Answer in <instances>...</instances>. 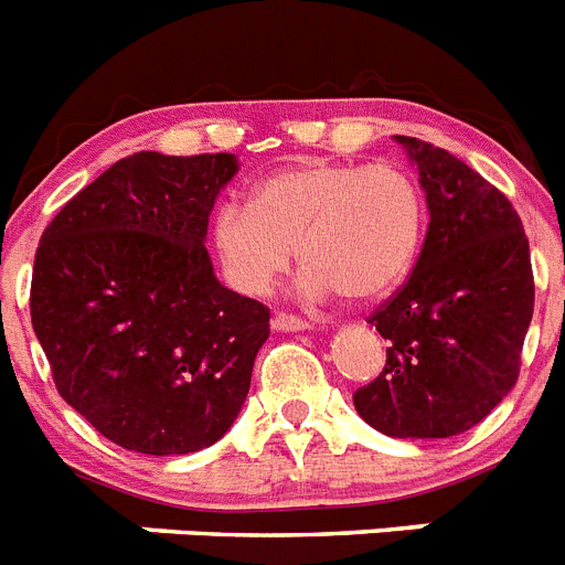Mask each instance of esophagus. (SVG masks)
Listing matches in <instances>:
<instances>
[{
  "label": "esophagus",
  "mask_w": 565,
  "mask_h": 565,
  "mask_svg": "<svg viewBox=\"0 0 565 565\" xmlns=\"http://www.w3.org/2000/svg\"><path fill=\"white\" fill-rule=\"evenodd\" d=\"M271 328L274 331H306L308 319L294 317V313H286V311H277L271 317Z\"/></svg>",
  "instance_id": "esophagus-1"
}]
</instances>
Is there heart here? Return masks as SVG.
I'll use <instances>...</instances> for the list:
<instances>
[{
	"label": "heart",
	"instance_id": "b5f03b06",
	"mask_svg": "<svg viewBox=\"0 0 565 565\" xmlns=\"http://www.w3.org/2000/svg\"><path fill=\"white\" fill-rule=\"evenodd\" d=\"M424 226L427 203L411 169L306 161L263 178L248 206L223 203L212 214L209 246L243 297L271 291L297 248L308 294L367 302L411 274Z\"/></svg>",
	"mask_w": 565,
	"mask_h": 565
}]
</instances>
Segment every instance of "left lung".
I'll use <instances>...</instances> for the list:
<instances>
[{"mask_svg":"<svg viewBox=\"0 0 565 565\" xmlns=\"http://www.w3.org/2000/svg\"><path fill=\"white\" fill-rule=\"evenodd\" d=\"M396 141L416 161L430 226L411 277L367 319L391 348L353 404L384 436L450 438L515 387L535 308L532 257L501 189L447 149Z\"/></svg>","mask_w":565,"mask_h":565,"instance_id":"1","label":"left lung"}]
</instances>
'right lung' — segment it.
<instances>
[{"mask_svg":"<svg viewBox=\"0 0 565 565\" xmlns=\"http://www.w3.org/2000/svg\"><path fill=\"white\" fill-rule=\"evenodd\" d=\"M228 152H135L47 223L30 319L56 391L143 456L212 447L237 418L268 308L217 282L206 226Z\"/></svg>","mask_w":565,"mask_h":565,"instance_id":"obj_1","label":"right lung"}]
</instances>
